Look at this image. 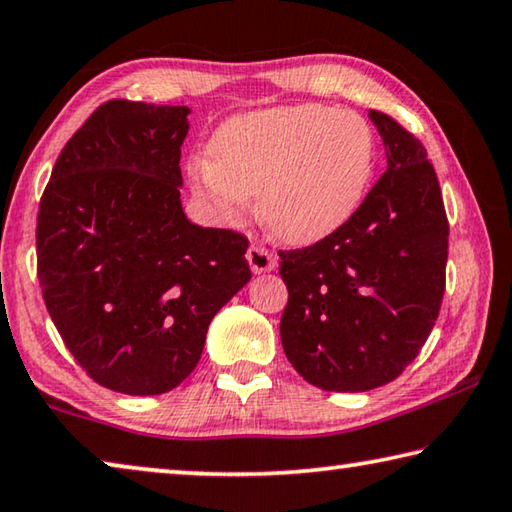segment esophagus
<instances>
[{"label":"esophagus","instance_id":"obj_1","mask_svg":"<svg viewBox=\"0 0 512 512\" xmlns=\"http://www.w3.org/2000/svg\"><path fill=\"white\" fill-rule=\"evenodd\" d=\"M247 261H249V267L254 274L272 272L276 267V256L272 254V251H267L265 247H258V245H251L247 249Z\"/></svg>","mask_w":512,"mask_h":512}]
</instances>
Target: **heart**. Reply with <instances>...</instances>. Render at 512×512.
<instances>
[{
  "mask_svg": "<svg viewBox=\"0 0 512 512\" xmlns=\"http://www.w3.org/2000/svg\"><path fill=\"white\" fill-rule=\"evenodd\" d=\"M376 161L363 117L324 106L238 115L211 142V161L190 163L192 188L222 222L238 226L258 197L263 222L290 245L338 233L363 204Z\"/></svg>",
  "mask_w": 512,
  "mask_h": 512,
  "instance_id": "1",
  "label": "heart"
}]
</instances>
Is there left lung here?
Instances as JSON below:
<instances>
[{"label": "left lung", "instance_id": "left-lung-1", "mask_svg": "<svg viewBox=\"0 0 512 512\" xmlns=\"http://www.w3.org/2000/svg\"><path fill=\"white\" fill-rule=\"evenodd\" d=\"M370 120L388 170L338 233L279 251L283 351L329 392L395 381L420 354L445 295L449 222L433 165L390 115L370 111Z\"/></svg>", "mask_w": 512, "mask_h": 512}]
</instances>
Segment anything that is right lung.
Listing matches in <instances>:
<instances>
[{
  "mask_svg": "<svg viewBox=\"0 0 512 512\" xmlns=\"http://www.w3.org/2000/svg\"><path fill=\"white\" fill-rule=\"evenodd\" d=\"M188 106L113 99L67 140L40 199L43 299L90 379L163 395L188 379L217 311L251 279L245 236L181 206Z\"/></svg>",
  "mask_w": 512,
  "mask_h": 512,
  "instance_id": "obj_1",
  "label": "right lung"
}]
</instances>
